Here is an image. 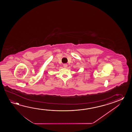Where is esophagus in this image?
Instances as JSON below:
<instances>
[{
	"mask_svg": "<svg viewBox=\"0 0 132 132\" xmlns=\"http://www.w3.org/2000/svg\"><path fill=\"white\" fill-rule=\"evenodd\" d=\"M63 67H67V64H63Z\"/></svg>",
	"mask_w": 132,
	"mask_h": 132,
	"instance_id": "34e87169",
	"label": "esophagus"
}]
</instances>
